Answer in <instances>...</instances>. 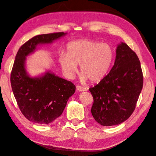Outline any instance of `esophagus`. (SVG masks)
I'll return each mask as SVG.
<instances>
[{
    "mask_svg": "<svg viewBox=\"0 0 156 156\" xmlns=\"http://www.w3.org/2000/svg\"><path fill=\"white\" fill-rule=\"evenodd\" d=\"M76 88H77V90L78 91H86V90H87V88L81 87V86H79V85H77Z\"/></svg>",
    "mask_w": 156,
    "mask_h": 156,
    "instance_id": "1",
    "label": "esophagus"
}]
</instances>
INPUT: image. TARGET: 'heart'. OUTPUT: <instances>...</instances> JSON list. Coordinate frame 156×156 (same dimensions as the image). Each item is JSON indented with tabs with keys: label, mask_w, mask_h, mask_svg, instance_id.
<instances>
[{
	"label": "heart",
	"mask_w": 156,
	"mask_h": 156,
	"mask_svg": "<svg viewBox=\"0 0 156 156\" xmlns=\"http://www.w3.org/2000/svg\"><path fill=\"white\" fill-rule=\"evenodd\" d=\"M114 59V51L107 44L91 40L71 41L67 54H61L60 62L64 72L73 77L80 65L81 79L85 81H100L107 75Z\"/></svg>",
	"instance_id": "heart-1"
}]
</instances>
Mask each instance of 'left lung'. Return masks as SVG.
I'll return each mask as SVG.
<instances>
[{
    "label": "left lung",
    "mask_w": 156,
    "mask_h": 156,
    "mask_svg": "<svg viewBox=\"0 0 156 156\" xmlns=\"http://www.w3.org/2000/svg\"><path fill=\"white\" fill-rule=\"evenodd\" d=\"M143 86L137 55L125 43L118 45L114 66L97 85L90 88L94 119L103 126L121 124L133 112Z\"/></svg>",
    "instance_id": "1"
}]
</instances>
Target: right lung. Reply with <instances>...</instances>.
<instances>
[{
    "instance_id": "1",
    "label": "right lung",
    "mask_w": 156,
    "mask_h": 156,
    "mask_svg": "<svg viewBox=\"0 0 156 156\" xmlns=\"http://www.w3.org/2000/svg\"><path fill=\"white\" fill-rule=\"evenodd\" d=\"M66 34L61 32L36 36L21 45L16 56L10 75L12 91L22 114L34 123L48 124L62 115L75 86L50 72L40 77H29L25 68L26 56L37 45L52 43Z\"/></svg>"
}]
</instances>
